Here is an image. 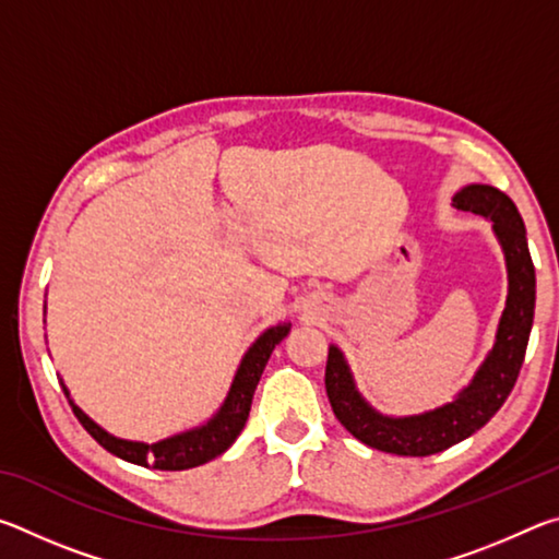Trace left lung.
Masks as SVG:
<instances>
[{"mask_svg":"<svg viewBox=\"0 0 559 559\" xmlns=\"http://www.w3.org/2000/svg\"><path fill=\"white\" fill-rule=\"evenodd\" d=\"M453 206L493 222V231L506 253L508 300L498 323L496 345L478 367L466 390L439 409L414 416H384L374 412L355 390L353 374L335 345L328 349L325 392L337 421L357 441L396 456H431L453 447L490 421L523 367L530 328L535 316V266L530 259L525 224L508 194L490 185H468L453 197Z\"/></svg>","mask_w":559,"mask_h":559,"instance_id":"left-lung-1","label":"left lung"}]
</instances>
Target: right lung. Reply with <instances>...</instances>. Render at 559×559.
I'll list each match as a JSON object with an SVG mask.
<instances>
[{"label":"right lung","mask_w":559,"mask_h":559,"mask_svg":"<svg viewBox=\"0 0 559 559\" xmlns=\"http://www.w3.org/2000/svg\"><path fill=\"white\" fill-rule=\"evenodd\" d=\"M288 333H290V323H278L269 328L266 333H263L257 343L249 347V353H246L241 359L239 370H236L231 390L226 394L222 409L216 412L210 421L197 429L175 433V437L163 439L157 443L126 441V439L112 437V433H108L106 429H100L91 416L83 414L71 400L69 404L75 414V419L83 424V429H86L103 449L116 453V456L122 461L138 463V466H145V468L153 466L159 471H185V468L202 466V463L222 456V453L229 449L236 441V437L241 433L246 419H249L251 400L263 374V367H266L273 347H276ZM63 392L69 396V390H66V386Z\"/></svg>","instance_id":"1"}]
</instances>
